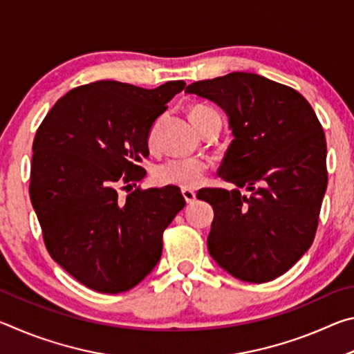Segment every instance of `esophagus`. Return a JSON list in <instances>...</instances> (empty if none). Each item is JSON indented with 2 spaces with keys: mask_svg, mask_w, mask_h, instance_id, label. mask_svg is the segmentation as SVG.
Listing matches in <instances>:
<instances>
[{
  "mask_svg": "<svg viewBox=\"0 0 354 354\" xmlns=\"http://www.w3.org/2000/svg\"><path fill=\"white\" fill-rule=\"evenodd\" d=\"M183 196H184V200H185V203H187V205H192V203H194L195 198H196V194L190 189H183Z\"/></svg>",
  "mask_w": 354,
  "mask_h": 354,
  "instance_id": "esophagus-1",
  "label": "esophagus"
}]
</instances>
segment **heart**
Masks as SVG:
<instances>
[{"label":"heart","instance_id":"1","mask_svg":"<svg viewBox=\"0 0 354 354\" xmlns=\"http://www.w3.org/2000/svg\"><path fill=\"white\" fill-rule=\"evenodd\" d=\"M218 115L211 107L196 104L189 111L190 122L196 129H201L211 117ZM207 164L198 158H175L159 164L153 171L154 181L160 185H178L184 189H194L205 179Z\"/></svg>","mask_w":354,"mask_h":354}]
</instances>
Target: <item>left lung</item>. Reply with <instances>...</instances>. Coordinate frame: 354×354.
<instances>
[{"instance_id": "obj_1", "label": "left lung", "mask_w": 354, "mask_h": 354, "mask_svg": "<svg viewBox=\"0 0 354 354\" xmlns=\"http://www.w3.org/2000/svg\"><path fill=\"white\" fill-rule=\"evenodd\" d=\"M185 92L218 104L234 136L218 175L237 189L196 195L214 207L209 253L247 283L281 277L309 250L319 225L328 184L319 118L292 87L245 71L196 81Z\"/></svg>"}]
</instances>
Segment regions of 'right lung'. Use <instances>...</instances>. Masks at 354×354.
I'll use <instances>...</instances> for the list:
<instances>
[{
  "label": "right lung",
  "instance_id": "right-lung-1",
  "mask_svg": "<svg viewBox=\"0 0 354 354\" xmlns=\"http://www.w3.org/2000/svg\"><path fill=\"white\" fill-rule=\"evenodd\" d=\"M184 87L86 84L57 100L35 133L29 195L45 247L88 289L127 292L160 259L165 227L185 206L181 190L137 187L122 198L118 187L147 175L149 131Z\"/></svg>",
  "mask_w": 354,
  "mask_h": 354
}]
</instances>
